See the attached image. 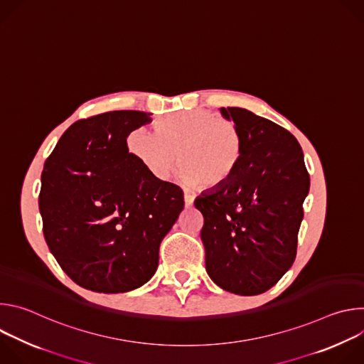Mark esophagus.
I'll list each match as a JSON object with an SVG mask.
<instances>
[{
	"mask_svg": "<svg viewBox=\"0 0 364 364\" xmlns=\"http://www.w3.org/2000/svg\"><path fill=\"white\" fill-rule=\"evenodd\" d=\"M193 201H194V197H193L190 193H184V203H186V207L193 205Z\"/></svg>",
	"mask_w": 364,
	"mask_h": 364,
	"instance_id": "1",
	"label": "esophagus"
}]
</instances>
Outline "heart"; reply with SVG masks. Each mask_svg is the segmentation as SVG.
Masks as SVG:
<instances>
[{
  "label": "heart",
  "mask_w": 364,
  "mask_h": 364,
  "mask_svg": "<svg viewBox=\"0 0 364 364\" xmlns=\"http://www.w3.org/2000/svg\"><path fill=\"white\" fill-rule=\"evenodd\" d=\"M128 149L155 178L167 180L178 155L177 178L183 186L222 187L239 168L245 142L233 122L210 111H190L159 122L157 134L132 131Z\"/></svg>",
  "instance_id": "obj_1"
}]
</instances>
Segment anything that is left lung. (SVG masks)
<instances>
[{"label": "left lung", "instance_id": "left-lung-1", "mask_svg": "<svg viewBox=\"0 0 364 364\" xmlns=\"http://www.w3.org/2000/svg\"><path fill=\"white\" fill-rule=\"evenodd\" d=\"M245 142L233 177L194 200L204 218L200 232L205 271L220 288L257 295L292 267L309 174L296 138L243 108H220Z\"/></svg>", "mask_w": 364, "mask_h": 364}]
</instances>
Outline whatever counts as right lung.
<instances>
[{
    "label": "right lung",
    "mask_w": 364,
    "mask_h": 364,
    "mask_svg": "<svg viewBox=\"0 0 364 364\" xmlns=\"http://www.w3.org/2000/svg\"><path fill=\"white\" fill-rule=\"evenodd\" d=\"M149 115L114 111L80 119L44 163V239L86 289L118 294L148 282L160 243L184 209L183 190L152 177L128 151V135L151 122Z\"/></svg>",
    "instance_id": "obj_1"
}]
</instances>
